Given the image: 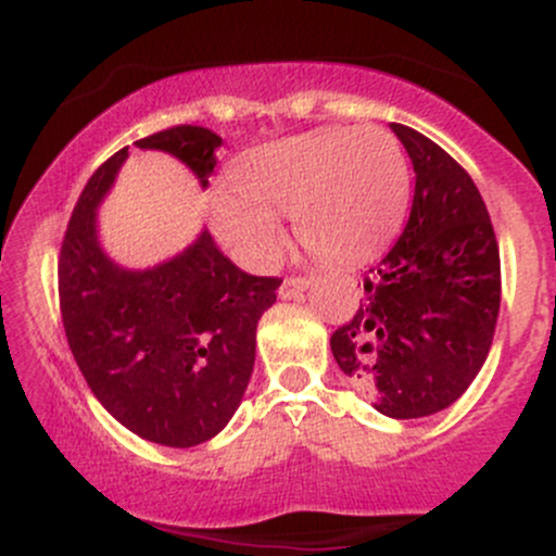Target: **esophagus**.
I'll return each instance as SVG.
<instances>
[{
  "instance_id": "obj_1",
  "label": "esophagus",
  "mask_w": 556,
  "mask_h": 556,
  "mask_svg": "<svg viewBox=\"0 0 556 556\" xmlns=\"http://www.w3.org/2000/svg\"><path fill=\"white\" fill-rule=\"evenodd\" d=\"M308 287H311V279H305V277H290V279H285L282 287H279V298L292 300V298L303 295V292L308 290Z\"/></svg>"
}]
</instances>
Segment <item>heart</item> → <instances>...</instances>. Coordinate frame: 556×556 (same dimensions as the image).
Wrapping results in <instances>:
<instances>
[{
	"label": "heart",
	"instance_id": "1",
	"mask_svg": "<svg viewBox=\"0 0 556 556\" xmlns=\"http://www.w3.org/2000/svg\"><path fill=\"white\" fill-rule=\"evenodd\" d=\"M229 185L208 195V222L240 264L266 269L279 256L292 214L300 242L327 261H358L397 232L410 169L384 127H329L245 151Z\"/></svg>",
	"mask_w": 556,
	"mask_h": 556
}]
</instances>
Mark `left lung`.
Listing matches in <instances>:
<instances>
[{"label": "left lung", "instance_id": "obj_1", "mask_svg": "<svg viewBox=\"0 0 556 556\" xmlns=\"http://www.w3.org/2000/svg\"><path fill=\"white\" fill-rule=\"evenodd\" d=\"M416 172L410 219L368 277L361 308L331 334V355L389 418L455 402L486 363L500 316V248L486 203L460 164L392 123Z\"/></svg>", "mask_w": 556, "mask_h": 556}]
</instances>
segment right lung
Masks as SVG:
<instances>
[{"mask_svg": "<svg viewBox=\"0 0 556 556\" xmlns=\"http://www.w3.org/2000/svg\"><path fill=\"white\" fill-rule=\"evenodd\" d=\"M164 151L201 188L222 138L177 125L136 140ZM127 146L106 159L75 203L60 256V308L80 374L114 420L146 442L195 446L216 437L240 407L256 361V327L282 279L240 271L208 229L149 269H127L104 251L99 206Z\"/></svg>", "mask_w": 556, "mask_h": 556, "instance_id": "obj_1", "label": "right lung"}]
</instances>
